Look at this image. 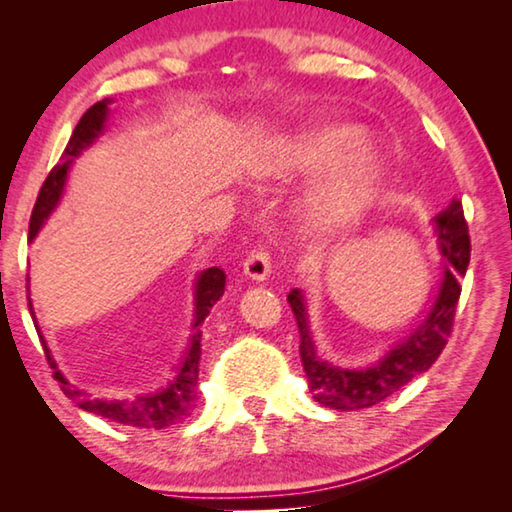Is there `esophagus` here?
I'll return each instance as SVG.
<instances>
[{"label":"esophagus","instance_id":"34e87169","mask_svg":"<svg viewBox=\"0 0 512 512\" xmlns=\"http://www.w3.org/2000/svg\"><path fill=\"white\" fill-rule=\"evenodd\" d=\"M244 273L255 282H264L268 275H271V257H268L266 250L257 248L246 257L244 262Z\"/></svg>","mask_w":512,"mask_h":512}]
</instances>
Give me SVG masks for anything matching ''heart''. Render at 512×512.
<instances>
[{"label":"heart","instance_id":"1","mask_svg":"<svg viewBox=\"0 0 512 512\" xmlns=\"http://www.w3.org/2000/svg\"><path fill=\"white\" fill-rule=\"evenodd\" d=\"M370 135L352 121H334L311 128L284 142L275 155V169L282 173H320L345 165L320 183L307 198V216L316 228L343 230L357 223L375 203L384 185V164L377 155L363 153Z\"/></svg>","mask_w":512,"mask_h":512}]
</instances>
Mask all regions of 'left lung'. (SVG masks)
I'll list each match as a JSON object with an SVG mask.
<instances>
[{
    "label": "left lung",
    "mask_w": 512,
    "mask_h": 512,
    "mask_svg": "<svg viewBox=\"0 0 512 512\" xmlns=\"http://www.w3.org/2000/svg\"><path fill=\"white\" fill-rule=\"evenodd\" d=\"M433 232L443 264L436 298L427 314L409 329V334L368 366L348 368L320 357L318 345L311 336L305 293L300 289L289 293L287 300L300 329V359L307 372L309 391L314 393L318 404L339 411L368 409L400 391L413 377L427 372L440 357L452 332L456 305L461 298L458 282L463 280L470 264V235H467L461 201L454 198L447 210L433 216Z\"/></svg>",
    "instance_id": "obj_1"
}]
</instances>
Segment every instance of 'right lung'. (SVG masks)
<instances>
[{
	"mask_svg": "<svg viewBox=\"0 0 512 512\" xmlns=\"http://www.w3.org/2000/svg\"><path fill=\"white\" fill-rule=\"evenodd\" d=\"M108 103L110 99H103L99 103L85 112L81 117L79 124H76L72 137H69V144L60 158V164H56L54 169L42 185L36 207H33L31 214V223H29V239L33 241L40 232L42 225L51 216V212L56 210V205L60 203L65 192V183H67V171L72 169L74 160L79 158L83 151H88L90 146L99 140V135L106 131V121H108ZM225 289V273L221 268H207V271H201V275L196 277L194 284V323H192V336H189V345L185 350L183 363H180L178 375L173 377L171 384L162 391L155 393H144L137 395L133 400H92V397L79 391V388L72 386L67 381L63 372L58 370L54 354H51L49 345L42 336L36 314H33V305L29 300V309L33 316V325H36V332L40 336L42 348H45L49 366L54 368V377L63 384V393L72 400L79 409L90 411L94 415H101V418H108L112 422L126 424V427H140V429H164L171 427V424L183 422L189 418L196 406V384H198V361H201V325L203 320L210 316V309L216 305V300L223 296Z\"/></svg>",
	"mask_w": 512,
	"mask_h": 512,
	"instance_id": "add662e5",
	"label": "right lung"
}]
</instances>
